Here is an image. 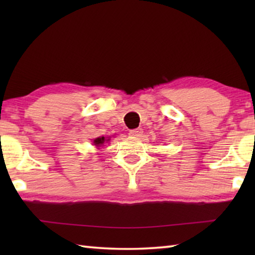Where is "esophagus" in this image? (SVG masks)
Here are the masks:
<instances>
[{"instance_id": "34e87169", "label": "esophagus", "mask_w": 255, "mask_h": 255, "mask_svg": "<svg viewBox=\"0 0 255 255\" xmlns=\"http://www.w3.org/2000/svg\"><path fill=\"white\" fill-rule=\"evenodd\" d=\"M129 135L132 137H140L143 135V129L141 128H137V129H132V130L129 131Z\"/></svg>"}]
</instances>
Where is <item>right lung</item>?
I'll list each match as a JSON object with an SVG mask.
<instances>
[{"instance_id": "add662e5", "label": "right lung", "mask_w": 255, "mask_h": 255, "mask_svg": "<svg viewBox=\"0 0 255 255\" xmlns=\"http://www.w3.org/2000/svg\"><path fill=\"white\" fill-rule=\"evenodd\" d=\"M110 140V137H97L93 139V145H96V147H101V146L105 145V143H108Z\"/></svg>"}]
</instances>
